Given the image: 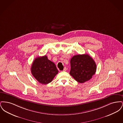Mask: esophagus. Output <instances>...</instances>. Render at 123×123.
I'll return each instance as SVG.
<instances>
[{"label": "esophagus", "mask_w": 123, "mask_h": 123, "mask_svg": "<svg viewBox=\"0 0 123 123\" xmlns=\"http://www.w3.org/2000/svg\"><path fill=\"white\" fill-rule=\"evenodd\" d=\"M66 70H67L66 67H64V70H63V71H66Z\"/></svg>", "instance_id": "1"}]
</instances>
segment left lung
<instances>
[{
  "instance_id": "obj_1",
  "label": "left lung",
  "mask_w": 123,
  "mask_h": 123,
  "mask_svg": "<svg viewBox=\"0 0 123 123\" xmlns=\"http://www.w3.org/2000/svg\"><path fill=\"white\" fill-rule=\"evenodd\" d=\"M70 74L79 83L89 80L95 73L96 64L87 54L74 56L70 59Z\"/></svg>"
}]
</instances>
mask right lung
Returning <instances> with one entry per match:
<instances>
[{
	"label": "right lung",
	"instance_id": "1",
	"mask_svg": "<svg viewBox=\"0 0 123 123\" xmlns=\"http://www.w3.org/2000/svg\"><path fill=\"white\" fill-rule=\"evenodd\" d=\"M31 72L40 83L47 84L52 81L59 71L55 64L45 55L38 57L34 60L31 65Z\"/></svg>",
	"mask_w": 123,
	"mask_h": 123
}]
</instances>
